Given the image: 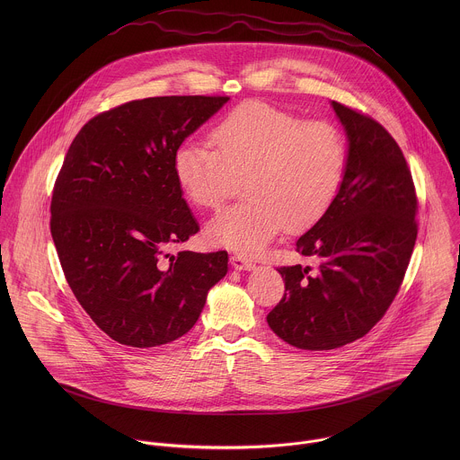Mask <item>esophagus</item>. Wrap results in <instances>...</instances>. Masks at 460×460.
Listing matches in <instances>:
<instances>
[{
    "instance_id": "obj_1",
    "label": "esophagus",
    "mask_w": 460,
    "mask_h": 460,
    "mask_svg": "<svg viewBox=\"0 0 460 460\" xmlns=\"http://www.w3.org/2000/svg\"><path fill=\"white\" fill-rule=\"evenodd\" d=\"M230 262H232V265H234L235 269H239V270H252V269H255V263L252 262L250 259L239 255V253L232 255Z\"/></svg>"
}]
</instances>
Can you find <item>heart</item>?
<instances>
[{
  "label": "heart",
  "mask_w": 460,
  "mask_h": 460,
  "mask_svg": "<svg viewBox=\"0 0 460 460\" xmlns=\"http://www.w3.org/2000/svg\"><path fill=\"white\" fill-rule=\"evenodd\" d=\"M210 141L190 139L173 155V173L191 203L216 208L244 179L248 199L226 207L207 225L214 246L259 253L283 230L317 223L340 193L347 139L326 120L265 102H246L225 115Z\"/></svg>",
  "instance_id": "heart-1"
}]
</instances>
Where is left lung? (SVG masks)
Here are the masks:
<instances>
[{
  "label": "left lung",
  "instance_id": "8db88e82",
  "mask_svg": "<svg viewBox=\"0 0 460 460\" xmlns=\"http://www.w3.org/2000/svg\"><path fill=\"white\" fill-rule=\"evenodd\" d=\"M349 137L347 170L328 212L297 239L314 265H281V301L267 324L287 343L331 350L374 328L403 281L418 235L407 161L372 117L332 101Z\"/></svg>",
  "mask_w": 460,
  "mask_h": 460
}]
</instances>
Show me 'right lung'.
I'll list each match as a JSON object with an SVG mask.
<instances>
[{
    "instance_id": "right-lung-1",
    "label": "right lung",
    "mask_w": 460,
    "mask_h": 460,
    "mask_svg": "<svg viewBox=\"0 0 460 460\" xmlns=\"http://www.w3.org/2000/svg\"><path fill=\"white\" fill-rule=\"evenodd\" d=\"M228 99L131 101L90 119L66 150L51 235L75 299L122 345L155 347L186 334L226 274V252L172 250L199 230L173 155Z\"/></svg>"
}]
</instances>
